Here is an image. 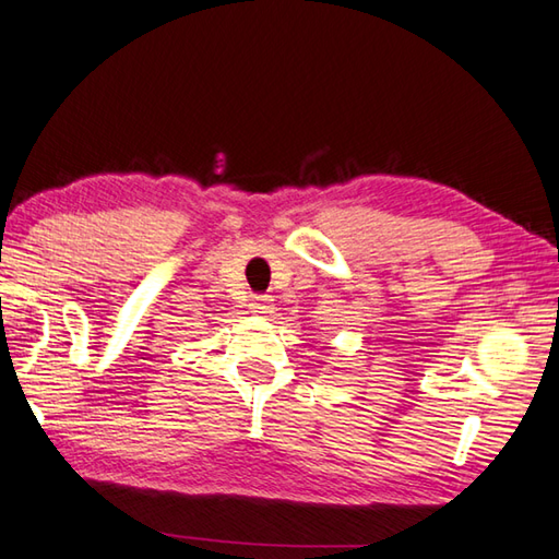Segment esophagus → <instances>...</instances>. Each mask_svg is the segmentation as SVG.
Returning a JSON list of instances; mask_svg holds the SVG:
<instances>
[{
	"instance_id": "34e87169",
	"label": "esophagus",
	"mask_w": 559,
	"mask_h": 559,
	"mask_svg": "<svg viewBox=\"0 0 559 559\" xmlns=\"http://www.w3.org/2000/svg\"><path fill=\"white\" fill-rule=\"evenodd\" d=\"M271 310H273L271 295H257V298L249 302V312H254V314H271Z\"/></svg>"
}]
</instances>
